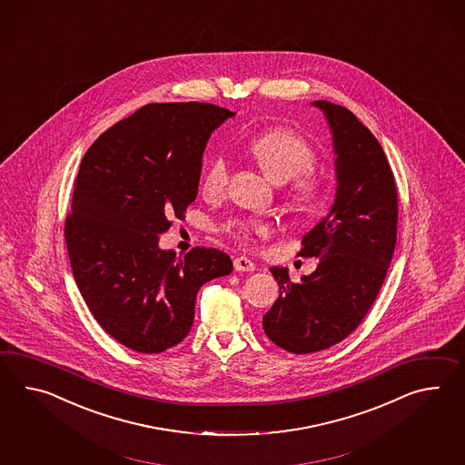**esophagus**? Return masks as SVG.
Listing matches in <instances>:
<instances>
[{"instance_id": "obj_1", "label": "esophagus", "mask_w": 465, "mask_h": 465, "mask_svg": "<svg viewBox=\"0 0 465 465\" xmlns=\"http://www.w3.org/2000/svg\"><path fill=\"white\" fill-rule=\"evenodd\" d=\"M233 267L237 272H253L255 271V263L250 261L249 257H237L233 261Z\"/></svg>"}]
</instances>
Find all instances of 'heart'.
Here are the masks:
<instances>
[{
  "mask_svg": "<svg viewBox=\"0 0 465 465\" xmlns=\"http://www.w3.org/2000/svg\"><path fill=\"white\" fill-rule=\"evenodd\" d=\"M249 151L273 182H289L287 202L295 212H309L326 196V183L312 168L316 153L304 137L289 129H272L250 141ZM232 164L225 154L210 161L203 173L202 188L206 196L216 198L227 192ZM223 232L242 243H253L267 237L272 225L262 220H228Z\"/></svg>",
  "mask_w": 465,
  "mask_h": 465,
  "instance_id": "b5f03b06",
  "label": "heart"
}]
</instances>
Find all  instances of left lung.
<instances>
[{"instance_id":"left-lung-1","label":"left lung","mask_w":465,"mask_h":465,"mask_svg":"<svg viewBox=\"0 0 465 465\" xmlns=\"http://www.w3.org/2000/svg\"><path fill=\"white\" fill-rule=\"evenodd\" d=\"M314 105L328 117L338 156L336 202L297 253L319 259L316 271L292 282L287 269L272 267L281 295L262 319L269 340L294 354L328 350L361 324L397 245V186L381 144L346 107Z\"/></svg>"}]
</instances>
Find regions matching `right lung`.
Masks as SVG:
<instances>
[{
    "label": "right lung",
    "instance_id": "add662e5",
    "mask_svg": "<svg viewBox=\"0 0 465 465\" xmlns=\"http://www.w3.org/2000/svg\"><path fill=\"white\" fill-rule=\"evenodd\" d=\"M235 114L213 104H148L97 137L65 218L74 279L114 340L156 354L182 342L204 282L232 272L225 252L158 247L198 193L206 141Z\"/></svg>",
    "mask_w": 465,
    "mask_h": 465
}]
</instances>
